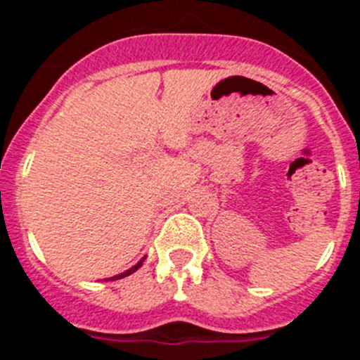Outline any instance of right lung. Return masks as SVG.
Returning <instances> with one entry per match:
<instances>
[{"label":"right lung","instance_id":"obj_1","mask_svg":"<svg viewBox=\"0 0 360 360\" xmlns=\"http://www.w3.org/2000/svg\"><path fill=\"white\" fill-rule=\"evenodd\" d=\"M142 262H144V259H141V262L136 263L135 266H131V269H129V270H126V272H122V274H119V276H113V278H110V279H122V278H126V276L133 274V272H135V270H139V269H141Z\"/></svg>","mask_w":360,"mask_h":360}]
</instances>
